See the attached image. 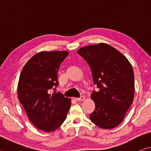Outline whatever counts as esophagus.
<instances>
[{
    "label": "esophagus",
    "instance_id": "34e87169",
    "mask_svg": "<svg viewBox=\"0 0 151 151\" xmlns=\"http://www.w3.org/2000/svg\"><path fill=\"white\" fill-rule=\"evenodd\" d=\"M75 99L77 101H83L84 99H85V96H82L81 97H79V98H75Z\"/></svg>",
    "mask_w": 151,
    "mask_h": 151
}]
</instances>
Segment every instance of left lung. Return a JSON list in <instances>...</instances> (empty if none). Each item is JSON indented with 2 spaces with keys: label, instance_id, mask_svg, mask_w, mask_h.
Masks as SVG:
<instances>
[{
  "label": "left lung",
  "instance_id": "left-lung-1",
  "mask_svg": "<svg viewBox=\"0 0 151 151\" xmlns=\"http://www.w3.org/2000/svg\"><path fill=\"white\" fill-rule=\"evenodd\" d=\"M77 52L90 66L93 83L99 89L91 94L95 109L90 119L102 129H113L121 124L133 101L134 77L131 63L105 43L81 48Z\"/></svg>",
  "mask_w": 151,
  "mask_h": 151
}]
</instances>
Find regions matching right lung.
Wrapping results in <instances>:
<instances>
[{"instance_id": "right-lung-1", "label": "right lung", "mask_w": 151, "mask_h": 151, "mask_svg": "<svg viewBox=\"0 0 151 151\" xmlns=\"http://www.w3.org/2000/svg\"><path fill=\"white\" fill-rule=\"evenodd\" d=\"M67 51L40 52L24 66L18 85V96L30 121L45 132L54 131L63 123L70 99L60 93L50 94L58 85V70Z\"/></svg>"}]
</instances>
